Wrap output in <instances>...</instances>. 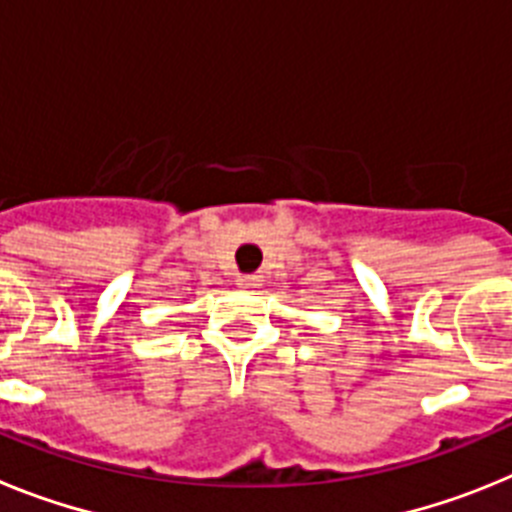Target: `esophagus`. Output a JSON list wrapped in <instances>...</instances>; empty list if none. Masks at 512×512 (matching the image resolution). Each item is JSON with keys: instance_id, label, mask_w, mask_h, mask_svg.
I'll return each instance as SVG.
<instances>
[{"instance_id": "34e87169", "label": "esophagus", "mask_w": 512, "mask_h": 512, "mask_svg": "<svg viewBox=\"0 0 512 512\" xmlns=\"http://www.w3.org/2000/svg\"><path fill=\"white\" fill-rule=\"evenodd\" d=\"M259 284H261L259 274H241V277H238V287L243 289H256Z\"/></svg>"}]
</instances>
